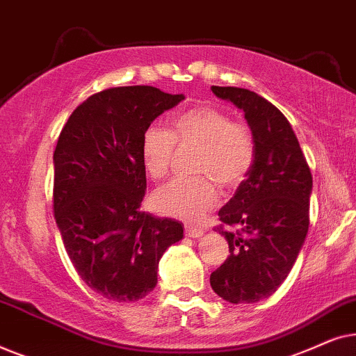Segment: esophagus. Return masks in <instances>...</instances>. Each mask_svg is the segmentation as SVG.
Here are the masks:
<instances>
[{
  "label": "esophagus",
  "instance_id": "esophagus-1",
  "mask_svg": "<svg viewBox=\"0 0 356 356\" xmlns=\"http://www.w3.org/2000/svg\"><path fill=\"white\" fill-rule=\"evenodd\" d=\"M184 233H186V236H191V238H199L204 233L202 228L199 227H193V225H186L184 227Z\"/></svg>",
  "mask_w": 356,
  "mask_h": 356
}]
</instances>
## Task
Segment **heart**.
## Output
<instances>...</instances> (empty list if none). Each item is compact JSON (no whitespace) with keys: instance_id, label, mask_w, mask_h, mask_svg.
Returning a JSON list of instances; mask_svg holds the SVG:
<instances>
[{"instance_id":"heart-1","label":"heart","mask_w":356,"mask_h":356,"mask_svg":"<svg viewBox=\"0 0 356 356\" xmlns=\"http://www.w3.org/2000/svg\"><path fill=\"white\" fill-rule=\"evenodd\" d=\"M197 147L193 170L201 177L175 178L152 194V206L163 216L199 220L217 206L216 183L230 191L245 181L256 159V140L250 126L233 121L213 106H194L175 116L170 129L149 126L140 139L145 173L160 179L172 167L175 147Z\"/></svg>"}]
</instances>
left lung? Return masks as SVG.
<instances>
[{
    "mask_svg": "<svg viewBox=\"0 0 356 356\" xmlns=\"http://www.w3.org/2000/svg\"><path fill=\"white\" fill-rule=\"evenodd\" d=\"M211 89L245 111L256 140L251 172L218 211L222 225L217 230L228 241L230 254L211 274V286L230 303H257L279 289L298 257L309 227L313 177L289 120L277 106L240 87Z\"/></svg>",
    "mask_w": 356,
    "mask_h": 356,
    "instance_id": "left-lung-1",
    "label": "left lung"
}]
</instances>
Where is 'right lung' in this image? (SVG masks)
<instances>
[{"instance_id":"add662e5","label":"right lung","mask_w":356,"mask_h":356,"mask_svg":"<svg viewBox=\"0 0 356 356\" xmlns=\"http://www.w3.org/2000/svg\"><path fill=\"white\" fill-rule=\"evenodd\" d=\"M184 99L152 86L113 87L72 111L58 138L53 212L63 245L86 285L131 303L157 285L159 261L183 225L140 211L147 181L140 139Z\"/></svg>"}]
</instances>
